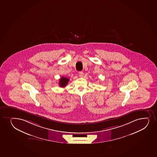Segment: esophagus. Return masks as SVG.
I'll return each instance as SVG.
<instances>
[{
	"label": "esophagus",
	"instance_id": "esophagus-1",
	"mask_svg": "<svg viewBox=\"0 0 157 157\" xmlns=\"http://www.w3.org/2000/svg\"><path fill=\"white\" fill-rule=\"evenodd\" d=\"M79 75L80 77H83V73L82 71H80V72H79Z\"/></svg>",
	"mask_w": 157,
	"mask_h": 157
}]
</instances>
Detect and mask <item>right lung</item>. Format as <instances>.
Masks as SVG:
<instances>
[{
  "label": "right lung",
  "instance_id": "obj_1",
  "mask_svg": "<svg viewBox=\"0 0 157 157\" xmlns=\"http://www.w3.org/2000/svg\"><path fill=\"white\" fill-rule=\"evenodd\" d=\"M69 81L68 78L62 77L59 80V85L60 87H65Z\"/></svg>",
  "mask_w": 157,
  "mask_h": 157
}]
</instances>
